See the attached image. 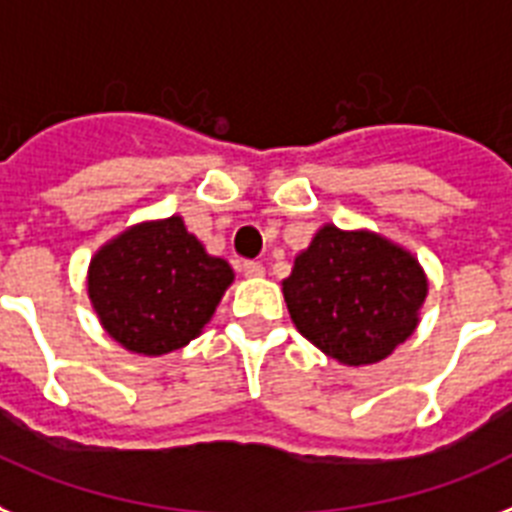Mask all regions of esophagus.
<instances>
[{"mask_svg":"<svg viewBox=\"0 0 512 512\" xmlns=\"http://www.w3.org/2000/svg\"><path fill=\"white\" fill-rule=\"evenodd\" d=\"M264 264H259V261H246V264H243V274H246V277H264Z\"/></svg>","mask_w":512,"mask_h":512,"instance_id":"esophagus-1","label":"esophagus"}]
</instances>
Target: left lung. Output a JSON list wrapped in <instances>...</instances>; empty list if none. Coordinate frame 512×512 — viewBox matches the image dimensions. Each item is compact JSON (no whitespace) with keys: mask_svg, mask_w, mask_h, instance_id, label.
I'll return each mask as SVG.
<instances>
[{"mask_svg":"<svg viewBox=\"0 0 512 512\" xmlns=\"http://www.w3.org/2000/svg\"><path fill=\"white\" fill-rule=\"evenodd\" d=\"M298 332L348 366L387 358L413 335L426 298L424 269L374 232L324 225L282 282Z\"/></svg>","mask_w":512,"mask_h":512,"instance_id":"obj_1","label":"left lung"}]
</instances>
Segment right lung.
Returning <instances> with one entry per match:
<instances>
[{
  "mask_svg": "<svg viewBox=\"0 0 512 512\" xmlns=\"http://www.w3.org/2000/svg\"><path fill=\"white\" fill-rule=\"evenodd\" d=\"M183 219L143 222L101 248L88 269V298L109 337L143 356L188 345L232 282Z\"/></svg>",
  "mask_w": 512,
  "mask_h": 512,
  "instance_id": "obj_1",
  "label": "right lung"
}]
</instances>
